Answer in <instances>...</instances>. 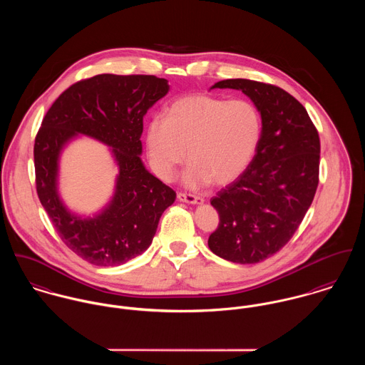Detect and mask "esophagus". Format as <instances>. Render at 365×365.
I'll return each instance as SVG.
<instances>
[{
  "instance_id": "34e87169",
  "label": "esophagus",
  "mask_w": 365,
  "mask_h": 365,
  "mask_svg": "<svg viewBox=\"0 0 365 365\" xmlns=\"http://www.w3.org/2000/svg\"><path fill=\"white\" fill-rule=\"evenodd\" d=\"M178 201L181 202H187V204H192V205H200V204H204V200L201 197H197V195H192V194H185V192H180L177 195Z\"/></svg>"
}]
</instances>
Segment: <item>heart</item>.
Segmentation results:
<instances>
[{
  "instance_id": "b5f03b06",
  "label": "heart",
  "mask_w": 365,
  "mask_h": 365,
  "mask_svg": "<svg viewBox=\"0 0 365 365\" xmlns=\"http://www.w3.org/2000/svg\"><path fill=\"white\" fill-rule=\"evenodd\" d=\"M260 138L256 105L209 94L174 101L165 119L153 118L146 128L148 155L157 177L170 181L187 158L191 164L184 182L191 188L237 180L250 165Z\"/></svg>"
}]
</instances>
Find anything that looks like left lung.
I'll return each instance as SVG.
<instances>
[{
    "label": "left lung",
    "mask_w": 365,
    "mask_h": 365,
    "mask_svg": "<svg viewBox=\"0 0 365 365\" xmlns=\"http://www.w3.org/2000/svg\"><path fill=\"white\" fill-rule=\"evenodd\" d=\"M213 88L246 94L257 106L262 126L250 165L210 200L219 225L208 246L225 260L256 264L289 242L312 204L319 184V133L304 105L277 86L232 78Z\"/></svg>",
    "instance_id": "1"
}]
</instances>
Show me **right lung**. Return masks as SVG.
<instances>
[{"instance_id":"add662e5","label":"right lung","mask_w":365,"mask_h":365,"mask_svg":"<svg viewBox=\"0 0 365 365\" xmlns=\"http://www.w3.org/2000/svg\"><path fill=\"white\" fill-rule=\"evenodd\" d=\"M168 90L156 76L98 74L68 87L45 115L34 148L38 197L63 243L83 260L115 267L142 255L175 201L140 158L143 116ZM78 134L109 145L120 170L113 200L88 218L70 212L56 190L58 158Z\"/></svg>"}]
</instances>
